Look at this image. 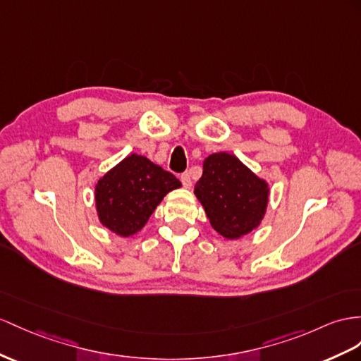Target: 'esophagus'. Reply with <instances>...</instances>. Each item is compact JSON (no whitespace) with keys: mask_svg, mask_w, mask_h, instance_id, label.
<instances>
[{"mask_svg":"<svg viewBox=\"0 0 361 361\" xmlns=\"http://www.w3.org/2000/svg\"><path fill=\"white\" fill-rule=\"evenodd\" d=\"M181 183H183V186L184 188H190L192 186V178H190V173L189 172H184V173H181Z\"/></svg>","mask_w":361,"mask_h":361,"instance_id":"34e87169","label":"esophagus"}]
</instances>
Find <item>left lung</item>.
<instances>
[{
    "instance_id": "1",
    "label": "left lung",
    "mask_w": 361,
    "mask_h": 361,
    "mask_svg": "<svg viewBox=\"0 0 361 361\" xmlns=\"http://www.w3.org/2000/svg\"><path fill=\"white\" fill-rule=\"evenodd\" d=\"M193 192L212 227L228 239L247 235L259 226L269 202L267 183L226 152L207 157Z\"/></svg>"
}]
</instances>
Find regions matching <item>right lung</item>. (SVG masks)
<instances>
[{"mask_svg": "<svg viewBox=\"0 0 361 361\" xmlns=\"http://www.w3.org/2000/svg\"><path fill=\"white\" fill-rule=\"evenodd\" d=\"M181 186L173 173L133 154L104 175L96 186L100 223L120 236L137 233L166 193Z\"/></svg>", "mask_w": 361, "mask_h": 361, "instance_id": "add662e5", "label": "right lung"}]
</instances>
